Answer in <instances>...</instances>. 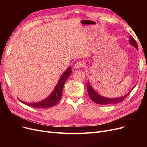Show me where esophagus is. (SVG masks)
I'll use <instances>...</instances> for the list:
<instances>
[{"label": "esophagus", "mask_w": 147, "mask_h": 147, "mask_svg": "<svg viewBox=\"0 0 147 147\" xmlns=\"http://www.w3.org/2000/svg\"><path fill=\"white\" fill-rule=\"evenodd\" d=\"M83 65H84V63H83V62L78 61V62H77L76 64H75V67L76 69H80V68L82 67Z\"/></svg>", "instance_id": "obj_1"}]
</instances>
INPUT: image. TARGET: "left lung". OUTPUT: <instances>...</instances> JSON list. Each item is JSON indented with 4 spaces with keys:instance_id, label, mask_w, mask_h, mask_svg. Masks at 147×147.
<instances>
[{
    "instance_id": "obj_1",
    "label": "left lung",
    "mask_w": 147,
    "mask_h": 147,
    "mask_svg": "<svg viewBox=\"0 0 147 147\" xmlns=\"http://www.w3.org/2000/svg\"><path fill=\"white\" fill-rule=\"evenodd\" d=\"M129 43L133 47H134L137 50H138V47L137 45V43L136 42L135 40L134 39L132 36H130L129 39ZM136 86H134L132 88V90L129 92L126 95H124L123 96L119 97H116V98H109V97H105L100 95L98 94L94 89L92 88L91 85L90 84V83L88 82V88H87V90L89 96H90V99L94 101L95 103L100 104V105H112V104H118L121 102L124 99H125L126 97L128 96V95L130 94L131 91Z\"/></svg>"
}]
</instances>
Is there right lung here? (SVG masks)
Returning <instances> with one entry per match:
<instances>
[{"label":"right lung","instance_id":"1","mask_svg":"<svg viewBox=\"0 0 147 147\" xmlns=\"http://www.w3.org/2000/svg\"><path fill=\"white\" fill-rule=\"evenodd\" d=\"M71 73H72V67L70 66L65 71L64 73L61 75L54 90L53 91L50 96H48L45 99L37 102H33V103H28V102L21 100L20 99H18L23 104L34 108L45 109L51 107L55 105L60 100L62 97V92H63L64 85Z\"/></svg>","mask_w":147,"mask_h":147}]
</instances>
